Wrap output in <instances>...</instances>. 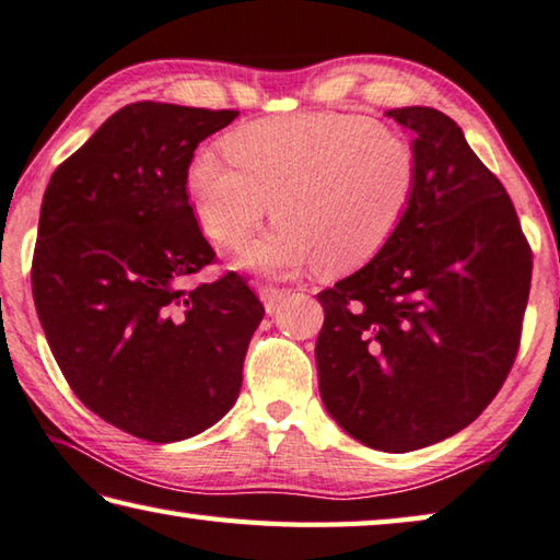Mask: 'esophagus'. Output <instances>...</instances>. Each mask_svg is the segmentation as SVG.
Segmentation results:
<instances>
[{"label": "esophagus", "instance_id": "obj_1", "mask_svg": "<svg viewBox=\"0 0 560 560\" xmlns=\"http://www.w3.org/2000/svg\"><path fill=\"white\" fill-rule=\"evenodd\" d=\"M289 291L287 289H277V287H261L259 289V296L264 301V308L266 314H273L277 308L283 304V299H287Z\"/></svg>", "mask_w": 560, "mask_h": 560}]
</instances>
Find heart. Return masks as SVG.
Wrapping results in <instances>:
<instances>
[{"instance_id": "obj_1", "label": "heart", "mask_w": 560, "mask_h": 560, "mask_svg": "<svg viewBox=\"0 0 560 560\" xmlns=\"http://www.w3.org/2000/svg\"><path fill=\"white\" fill-rule=\"evenodd\" d=\"M229 156L194 154L186 194L203 232L236 246L271 214L277 226L248 242L238 266L291 277L312 264L339 273L388 244L416 191L411 141L366 117L296 114L254 121L226 139Z\"/></svg>"}]
</instances>
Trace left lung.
Here are the masks:
<instances>
[{
  "label": "left lung",
  "mask_w": 560,
  "mask_h": 560,
  "mask_svg": "<svg viewBox=\"0 0 560 560\" xmlns=\"http://www.w3.org/2000/svg\"><path fill=\"white\" fill-rule=\"evenodd\" d=\"M411 129L416 191L388 244L318 294V392L363 446L406 454L481 416L513 366L534 256L503 184L431 106Z\"/></svg>",
  "instance_id": "1"
}]
</instances>
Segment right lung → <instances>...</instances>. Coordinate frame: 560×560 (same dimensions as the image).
Here are the masks:
<instances>
[{"label": "right lung", "mask_w": 560, "mask_h": 560, "mask_svg": "<svg viewBox=\"0 0 560 560\" xmlns=\"http://www.w3.org/2000/svg\"><path fill=\"white\" fill-rule=\"evenodd\" d=\"M238 117L137 102L57 166L42 199L32 294L61 374L131 436H197L236 404L264 306L238 273L184 289L214 261L186 194L199 141Z\"/></svg>", "instance_id": "add662e5"}]
</instances>
